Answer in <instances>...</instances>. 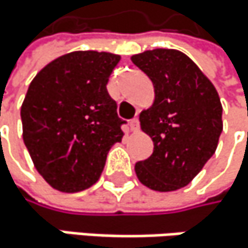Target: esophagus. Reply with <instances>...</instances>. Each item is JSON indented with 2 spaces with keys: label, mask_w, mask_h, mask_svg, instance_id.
Instances as JSON below:
<instances>
[{
  "label": "esophagus",
  "mask_w": 248,
  "mask_h": 248,
  "mask_svg": "<svg viewBox=\"0 0 248 248\" xmlns=\"http://www.w3.org/2000/svg\"><path fill=\"white\" fill-rule=\"evenodd\" d=\"M129 125H131V131L132 132H138V129H140V120H138V117L132 119Z\"/></svg>",
  "instance_id": "obj_1"
}]
</instances>
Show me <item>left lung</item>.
Listing matches in <instances>:
<instances>
[{
    "label": "left lung",
    "mask_w": 248,
    "mask_h": 248,
    "mask_svg": "<svg viewBox=\"0 0 248 248\" xmlns=\"http://www.w3.org/2000/svg\"><path fill=\"white\" fill-rule=\"evenodd\" d=\"M153 82L154 101L140 114L154 151L135 165L150 189L186 186L215 154L223 129L222 104L210 79L178 49L155 48L131 57Z\"/></svg>",
    "instance_id": "1"
}]
</instances>
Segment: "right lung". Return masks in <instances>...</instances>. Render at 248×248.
I'll use <instances>...</instances> for the list:
<instances>
[{
    "instance_id": "1",
    "label": "right lung",
    "mask_w": 248,
    "mask_h": 248,
    "mask_svg": "<svg viewBox=\"0 0 248 248\" xmlns=\"http://www.w3.org/2000/svg\"><path fill=\"white\" fill-rule=\"evenodd\" d=\"M120 56L73 51L41 69L20 116L23 141L39 175L54 189L78 192L101 176L108 150L123 138L107 82Z\"/></svg>"
}]
</instances>
